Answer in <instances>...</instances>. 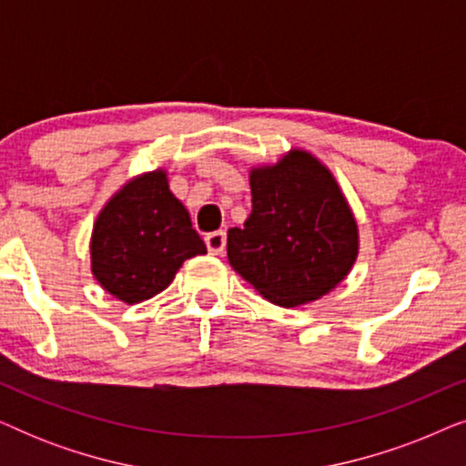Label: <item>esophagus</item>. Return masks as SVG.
<instances>
[{
    "instance_id": "esophagus-1",
    "label": "esophagus",
    "mask_w": 466,
    "mask_h": 466,
    "mask_svg": "<svg viewBox=\"0 0 466 466\" xmlns=\"http://www.w3.org/2000/svg\"><path fill=\"white\" fill-rule=\"evenodd\" d=\"M206 246L209 254H222L227 246V235L225 231H214V233H208L206 235Z\"/></svg>"
}]
</instances>
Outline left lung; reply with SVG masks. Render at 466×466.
I'll use <instances>...</instances> for the list:
<instances>
[{
  "label": "left lung",
  "mask_w": 466,
  "mask_h": 466,
  "mask_svg": "<svg viewBox=\"0 0 466 466\" xmlns=\"http://www.w3.org/2000/svg\"><path fill=\"white\" fill-rule=\"evenodd\" d=\"M252 214L227 257L265 299L297 308L335 289L359 254L356 220L330 171L303 150L250 176Z\"/></svg>",
  "instance_id": "left-lung-1"
}]
</instances>
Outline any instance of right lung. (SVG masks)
Wrapping results in <instances>:
<instances>
[{"instance_id":"1","label":"right lung","mask_w":466,"mask_h":466,"mask_svg":"<svg viewBox=\"0 0 466 466\" xmlns=\"http://www.w3.org/2000/svg\"><path fill=\"white\" fill-rule=\"evenodd\" d=\"M206 252L163 171L137 177L114 195L91 239L95 278L125 303L155 297L167 289L184 260Z\"/></svg>"}]
</instances>
